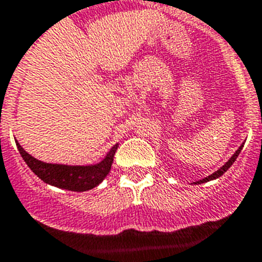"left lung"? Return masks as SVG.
Returning <instances> with one entry per match:
<instances>
[{
    "label": "left lung",
    "instance_id": "8db88e82",
    "mask_svg": "<svg viewBox=\"0 0 262 262\" xmlns=\"http://www.w3.org/2000/svg\"><path fill=\"white\" fill-rule=\"evenodd\" d=\"M242 148H244V144H242V145L239 146V148H238L237 150H235V153H234V155H233V156H231L230 159H229V161H227L226 164L223 165V167H221L220 169H218V171H215V172H214V173H212V175L207 176V178H205V179H202V180H198V182H195V184H201V183L210 182V180L218 179V178H220V176H222L223 173H225V172H226L227 169H229V168L231 167V165H233V163H234V161L237 160L238 155H239V152H241V149H242Z\"/></svg>",
    "mask_w": 262,
    "mask_h": 262
}]
</instances>
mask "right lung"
<instances>
[{
  "mask_svg": "<svg viewBox=\"0 0 262 262\" xmlns=\"http://www.w3.org/2000/svg\"><path fill=\"white\" fill-rule=\"evenodd\" d=\"M17 149L20 152L21 157L24 159L27 165L32 169V172L37 175L40 179L47 184L55 186L63 190L76 191L83 192L97 187L106 175L112 169L113 159L116 153L118 144L113 146L107 152L106 157L101 163L93 165H63V164H50L44 163L23 149V146L16 141Z\"/></svg>",
  "mask_w": 262,
  "mask_h": 262,
  "instance_id": "obj_1",
  "label": "right lung"
}]
</instances>
